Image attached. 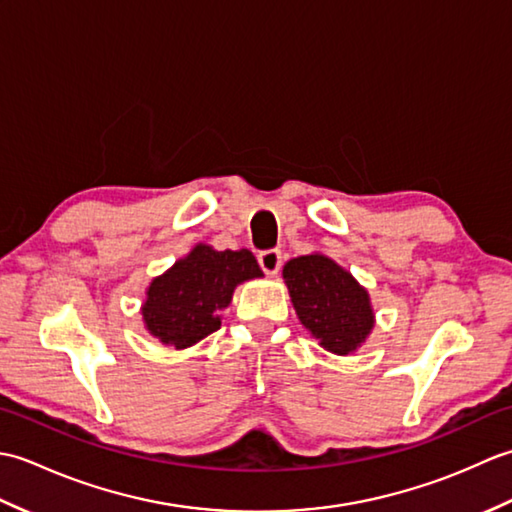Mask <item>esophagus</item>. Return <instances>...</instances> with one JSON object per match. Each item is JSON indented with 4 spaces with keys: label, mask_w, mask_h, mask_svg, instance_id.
<instances>
[{
    "label": "esophagus",
    "mask_w": 512,
    "mask_h": 512,
    "mask_svg": "<svg viewBox=\"0 0 512 512\" xmlns=\"http://www.w3.org/2000/svg\"><path fill=\"white\" fill-rule=\"evenodd\" d=\"M257 262H259V266H262L266 275H277L281 268V250H277V248L262 250V253L257 255Z\"/></svg>",
    "instance_id": "1"
}]
</instances>
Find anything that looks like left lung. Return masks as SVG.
Here are the masks:
<instances>
[{
	"mask_svg": "<svg viewBox=\"0 0 512 512\" xmlns=\"http://www.w3.org/2000/svg\"><path fill=\"white\" fill-rule=\"evenodd\" d=\"M284 281L299 321L325 350L356 352L374 328L367 290L321 253L295 257L284 266Z\"/></svg>",
	"mask_w": 512,
	"mask_h": 512,
	"instance_id": "obj_1",
	"label": "left lung"
}]
</instances>
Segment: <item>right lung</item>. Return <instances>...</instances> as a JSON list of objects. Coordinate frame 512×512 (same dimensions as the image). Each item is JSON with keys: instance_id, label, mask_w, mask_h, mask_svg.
I'll return each instance as SVG.
<instances>
[{"instance_id": "right-lung-1", "label": "right lung", "mask_w": 512, "mask_h": 512, "mask_svg": "<svg viewBox=\"0 0 512 512\" xmlns=\"http://www.w3.org/2000/svg\"><path fill=\"white\" fill-rule=\"evenodd\" d=\"M264 277L250 250L198 244L147 288L143 321L160 343L184 350L220 330L224 310L242 281Z\"/></svg>"}]
</instances>
